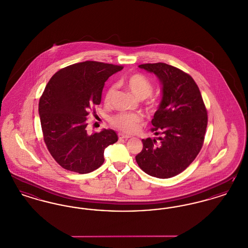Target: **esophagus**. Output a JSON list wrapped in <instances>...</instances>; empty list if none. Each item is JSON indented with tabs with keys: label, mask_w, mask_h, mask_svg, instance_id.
I'll return each instance as SVG.
<instances>
[{
	"label": "esophagus",
	"mask_w": 248,
	"mask_h": 248,
	"mask_svg": "<svg viewBox=\"0 0 248 248\" xmlns=\"http://www.w3.org/2000/svg\"><path fill=\"white\" fill-rule=\"evenodd\" d=\"M118 137L119 140H128L129 138H131L128 135H124V134H122V133H119Z\"/></svg>",
	"instance_id": "1"
}]
</instances>
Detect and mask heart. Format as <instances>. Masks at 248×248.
I'll use <instances>...</instances> for the list:
<instances>
[{
  "mask_svg": "<svg viewBox=\"0 0 248 248\" xmlns=\"http://www.w3.org/2000/svg\"><path fill=\"white\" fill-rule=\"evenodd\" d=\"M125 86L132 94H134L138 99H146L149 97L153 91L154 86L152 82L142 74H134L125 81ZM115 93V86L111 85L105 94V102L109 104L111 98ZM142 118L140 115L135 113H119L114 115L110 123L117 129L124 133H133L139 128L141 124Z\"/></svg>",
  "mask_w": 248,
  "mask_h": 248,
  "instance_id": "heart-1",
  "label": "heart"
}]
</instances>
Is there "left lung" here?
I'll return each mask as SVG.
<instances>
[{"label":"left lung","instance_id":"left-lung-1","mask_svg":"<svg viewBox=\"0 0 248 248\" xmlns=\"http://www.w3.org/2000/svg\"><path fill=\"white\" fill-rule=\"evenodd\" d=\"M139 67L155 74L162 85V99L152 120V131L161 137L142 140L143 149L136 161L152 177H175L200 153L207 126L206 108L189 74L165 63Z\"/></svg>","mask_w":248,"mask_h":248}]
</instances>
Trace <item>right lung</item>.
Segmentation results:
<instances>
[{"instance_id": "right-lung-1", "label": "right lung", "mask_w": 248, "mask_h": 248, "mask_svg": "<svg viewBox=\"0 0 248 248\" xmlns=\"http://www.w3.org/2000/svg\"><path fill=\"white\" fill-rule=\"evenodd\" d=\"M123 67L84 61L56 72L39 102V114L48 151L63 168L86 174L104 163V151L118 140L116 132L86 131L88 111L101 102L109 76Z\"/></svg>"}]
</instances>
